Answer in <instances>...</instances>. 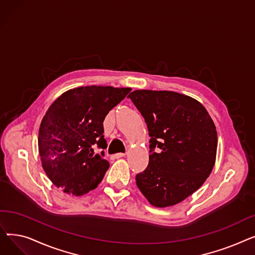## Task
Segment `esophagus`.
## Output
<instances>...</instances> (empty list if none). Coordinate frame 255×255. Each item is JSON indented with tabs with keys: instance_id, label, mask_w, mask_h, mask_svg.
Returning <instances> with one entry per match:
<instances>
[{
	"instance_id": "esophagus-1",
	"label": "esophagus",
	"mask_w": 255,
	"mask_h": 255,
	"mask_svg": "<svg viewBox=\"0 0 255 255\" xmlns=\"http://www.w3.org/2000/svg\"><path fill=\"white\" fill-rule=\"evenodd\" d=\"M125 156V153H118V154H115V158H121V157H124Z\"/></svg>"
}]
</instances>
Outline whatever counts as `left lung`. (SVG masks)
<instances>
[{
	"label": "left lung",
	"instance_id": "8db88e82",
	"mask_svg": "<svg viewBox=\"0 0 255 255\" xmlns=\"http://www.w3.org/2000/svg\"><path fill=\"white\" fill-rule=\"evenodd\" d=\"M146 123L150 156L136 185L158 208L179 204L204 184L215 164L217 131L205 107L170 91L137 90L128 96Z\"/></svg>",
	"mask_w": 255,
	"mask_h": 255
}]
</instances>
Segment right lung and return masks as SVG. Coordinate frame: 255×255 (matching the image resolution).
I'll use <instances>...</instances> for the list:
<instances>
[{"label":"right lung","mask_w":255,"mask_h":255,"mask_svg":"<svg viewBox=\"0 0 255 255\" xmlns=\"http://www.w3.org/2000/svg\"><path fill=\"white\" fill-rule=\"evenodd\" d=\"M130 88L80 87L55 100L40 124L38 146L44 171L64 192L76 196L94 190L102 181L110 163L103 121L122 101Z\"/></svg>","instance_id":"1"}]
</instances>
